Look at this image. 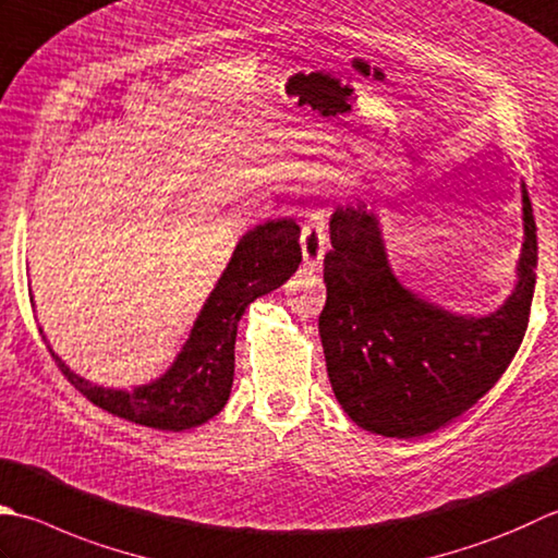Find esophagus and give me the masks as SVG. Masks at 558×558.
Returning a JSON list of instances; mask_svg holds the SVG:
<instances>
[{"mask_svg": "<svg viewBox=\"0 0 558 558\" xmlns=\"http://www.w3.org/2000/svg\"><path fill=\"white\" fill-rule=\"evenodd\" d=\"M329 220L322 210L312 213L302 225V266L307 270H319L322 260L326 254V246H329Z\"/></svg>", "mask_w": 558, "mask_h": 558, "instance_id": "34e87169", "label": "esophagus"}]
</instances>
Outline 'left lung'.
Returning <instances> with one entry per match:
<instances>
[{"label": "left lung", "mask_w": 558, "mask_h": 558, "mask_svg": "<svg viewBox=\"0 0 558 558\" xmlns=\"http://www.w3.org/2000/svg\"><path fill=\"white\" fill-rule=\"evenodd\" d=\"M522 227L515 290L488 316H462L401 286L365 203L336 207L319 336L333 395L360 428L418 438L462 416L506 373L525 338L537 280L525 183Z\"/></svg>", "instance_id": "left-lung-1"}]
</instances>
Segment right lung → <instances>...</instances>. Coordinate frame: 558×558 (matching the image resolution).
<instances>
[{"mask_svg":"<svg viewBox=\"0 0 558 558\" xmlns=\"http://www.w3.org/2000/svg\"><path fill=\"white\" fill-rule=\"evenodd\" d=\"M302 260L300 225L268 220L246 232L195 319L189 341L173 365L149 385L123 389L96 387L50 355L74 389L118 418L157 430H189L225 409L234 381L236 324L256 298L280 288Z\"/></svg>","mask_w":558,"mask_h":558,"instance_id":"1","label":"right lung"}]
</instances>
